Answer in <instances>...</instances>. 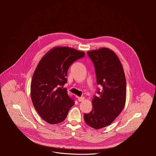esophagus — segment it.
Segmentation results:
<instances>
[{
    "label": "esophagus",
    "instance_id": "esophagus-1",
    "mask_svg": "<svg viewBox=\"0 0 156 156\" xmlns=\"http://www.w3.org/2000/svg\"><path fill=\"white\" fill-rule=\"evenodd\" d=\"M84 99V97H80V98H78V100L79 102H81V101H83Z\"/></svg>",
    "mask_w": 156,
    "mask_h": 156
}]
</instances>
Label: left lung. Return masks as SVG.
<instances>
[{
  "label": "left lung",
  "mask_w": 156,
  "mask_h": 156,
  "mask_svg": "<svg viewBox=\"0 0 156 156\" xmlns=\"http://www.w3.org/2000/svg\"><path fill=\"white\" fill-rule=\"evenodd\" d=\"M87 54L94 64L97 84L101 90L97 88L93 110L84 114V120L98 129L109 125L122 111L126 101V78L122 63L112 51L104 48Z\"/></svg>",
  "instance_id": "left-lung-1"
}]
</instances>
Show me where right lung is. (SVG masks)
I'll list each match as a JSON object with an SVG mask.
<instances>
[{
  "label": "right lung",
  "mask_w": 156,
  "mask_h": 156,
  "mask_svg": "<svg viewBox=\"0 0 156 156\" xmlns=\"http://www.w3.org/2000/svg\"><path fill=\"white\" fill-rule=\"evenodd\" d=\"M84 53L68 47H57L44 55L39 62L31 83L33 104L40 117L50 124L63 122L74 100L63 86L67 83V72Z\"/></svg>",
  "instance_id": "add662e5"
}]
</instances>
